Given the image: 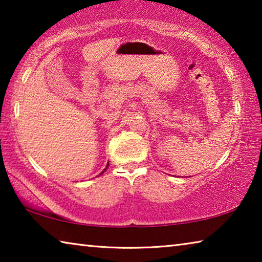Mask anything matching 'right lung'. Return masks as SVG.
<instances>
[{
  "instance_id": "1",
  "label": "right lung",
  "mask_w": 262,
  "mask_h": 262,
  "mask_svg": "<svg viewBox=\"0 0 262 262\" xmlns=\"http://www.w3.org/2000/svg\"><path fill=\"white\" fill-rule=\"evenodd\" d=\"M106 167H108V163H107V166H106ZM105 170H106V168H105ZM104 172V171H103Z\"/></svg>"
}]
</instances>
